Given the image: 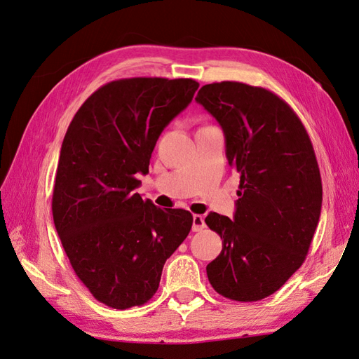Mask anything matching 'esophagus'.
<instances>
[{
  "label": "esophagus",
  "mask_w": 359,
  "mask_h": 359,
  "mask_svg": "<svg viewBox=\"0 0 359 359\" xmlns=\"http://www.w3.org/2000/svg\"><path fill=\"white\" fill-rule=\"evenodd\" d=\"M193 232H201V231H203L205 229V220H203V217L202 215H199V214H194L193 215Z\"/></svg>",
  "instance_id": "esophagus-1"
}]
</instances>
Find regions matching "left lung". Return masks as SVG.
Returning a JSON list of instances; mask_svg holds the SVG:
<instances>
[{"label": "left lung", "instance_id": "8db88e82", "mask_svg": "<svg viewBox=\"0 0 359 359\" xmlns=\"http://www.w3.org/2000/svg\"><path fill=\"white\" fill-rule=\"evenodd\" d=\"M196 102L222 126L227 161L240 173L233 220L217 212L205 219L223 240L206 276L224 298L264 299L302 265L319 223L322 180L313 144L292 107L262 86L214 82Z\"/></svg>", "mask_w": 359, "mask_h": 359}]
</instances>
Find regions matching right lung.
Listing matches in <instances>:
<instances>
[{"mask_svg":"<svg viewBox=\"0 0 359 359\" xmlns=\"http://www.w3.org/2000/svg\"><path fill=\"white\" fill-rule=\"evenodd\" d=\"M193 79L128 78L100 86L64 136L52 214L74 274L104 306H142L158 289L166 259L186 240L193 215L142 199L158 136L186 109Z\"/></svg>","mask_w":359,"mask_h":359,"instance_id":"obj_1","label":"right lung"}]
</instances>
